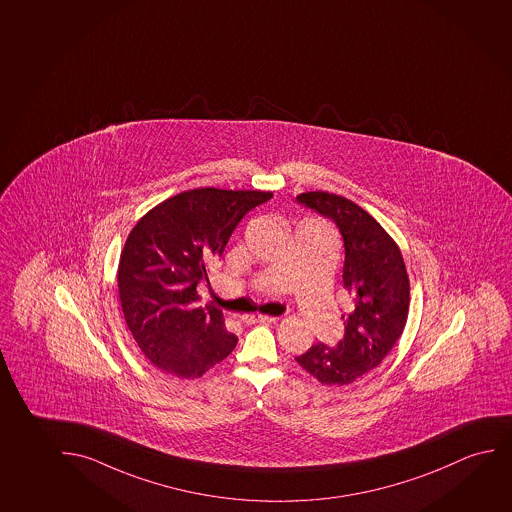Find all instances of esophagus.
Here are the masks:
<instances>
[{"label": "esophagus", "instance_id": "1", "mask_svg": "<svg viewBox=\"0 0 512 512\" xmlns=\"http://www.w3.org/2000/svg\"><path fill=\"white\" fill-rule=\"evenodd\" d=\"M277 317L261 316V314H251V316L242 317L244 324L272 323Z\"/></svg>", "mask_w": 512, "mask_h": 512}]
</instances>
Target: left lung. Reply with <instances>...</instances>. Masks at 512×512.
I'll return each mask as SVG.
<instances>
[{
    "mask_svg": "<svg viewBox=\"0 0 512 512\" xmlns=\"http://www.w3.org/2000/svg\"><path fill=\"white\" fill-rule=\"evenodd\" d=\"M296 202L340 231L342 282L354 309L342 316L344 337L337 346L317 342L295 360L321 384L344 386L377 367L400 339L409 312V277L395 242L356 203L323 191L303 193Z\"/></svg>",
    "mask_w": 512,
    "mask_h": 512,
    "instance_id": "obj_1",
    "label": "left lung"
}]
</instances>
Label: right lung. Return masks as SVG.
Listing matches in <instances>:
<instances>
[{
	"mask_svg": "<svg viewBox=\"0 0 512 512\" xmlns=\"http://www.w3.org/2000/svg\"><path fill=\"white\" fill-rule=\"evenodd\" d=\"M270 198L265 191L193 189L159 203L133 228L119 261V296L133 339L156 367L195 379L235 349L223 312L200 307L196 286L209 282L210 263L242 217Z\"/></svg>",
	"mask_w": 512,
	"mask_h": 512,
	"instance_id": "add662e5",
	"label": "right lung"
}]
</instances>
